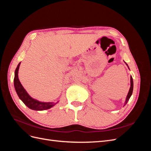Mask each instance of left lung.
I'll return each instance as SVG.
<instances>
[{
  "label": "left lung",
  "mask_w": 151,
  "mask_h": 151,
  "mask_svg": "<svg viewBox=\"0 0 151 151\" xmlns=\"http://www.w3.org/2000/svg\"><path fill=\"white\" fill-rule=\"evenodd\" d=\"M126 63V62H125ZM126 65H127L128 68H129V69L130 70V68L129 67V66H128V65L126 63ZM133 88H134V83H133V79H132V77L130 76V89H129V93H128V94L127 96V98H126V99H125V104L123 106H125V105L128 103V101H129V100L130 99V98L131 97V96L132 94V93H133Z\"/></svg>",
  "instance_id": "left-lung-1"
}]
</instances>
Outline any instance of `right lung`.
<instances>
[{
    "label": "right lung",
    "instance_id": "obj_1",
    "mask_svg": "<svg viewBox=\"0 0 151 151\" xmlns=\"http://www.w3.org/2000/svg\"><path fill=\"white\" fill-rule=\"evenodd\" d=\"M21 64V62L17 65L16 70L14 72V88L17 93V94L19 96V99L24 103L26 106H28L29 108L33 109L36 111H43L45 109H48L54 106L55 105L57 104V102H42L38 100L34 99L31 97L29 94L27 93V91L23 88V86L21 84L20 81L18 77V72Z\"/></svg>",
    "mask_w": 151,
    "mask_h": 151
}]
</instances>
